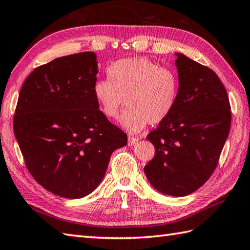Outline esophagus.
<instances>
[{
  "mask_svg": "<svg viewBox=\"0 0 250 250\" xmlns=\"http://www.w3.org/2000/svg\"><path fill=\"white\" fill-rule=\"evenodd\" d=\"M137 141H139V139H135V137L129 136V137H128V145H129V146H133V145L136 144Z\"/></svg>",
  "mask_w": 250,
  "mask_h": 250,
  "instance_id": "esophagus-1",
  "label": "esophagus"
}]
</instances>
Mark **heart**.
Returning <instances> with one entry per match:
<instances>
[{"instance_id":"obj_1","label":"heart","mask_w":250,"mask_h":250,"mask_svg":"<svg viewBox=\"0 0 250 250\" xmlns=\"http://www.w3.org/2000/svg\"><path fill=\"white\" fill-rule=\"evenodd\" d=\"M108 79H98L93 97L107 119H116L125 102L128 105L119 118L122 129L140 133L148 124L159 125L172 114L179 94L177 74L146 58H128L107 67Z\"/></svg>"}]
</instances>
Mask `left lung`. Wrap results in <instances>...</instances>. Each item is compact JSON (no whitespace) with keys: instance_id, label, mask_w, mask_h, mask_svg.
Listing matches in <instances>:
<instances>
[{"instance_id":"1","label":"left lung","mask_w":250,"mask_h":250,"mask_svg":"<svg viewBox=\"0 0 250 250\" xmlns=\"http://www.w3.org/2000/svg\"><path fill=\"white\" fill-rule=\"evenodd\" d=\"M179 94L172 114L147 140L155 157L144 172L159 192L185 196L204 185L216 168L231 125L226 88L210 68L175 52Z\"/></svg>"}]
</instances>
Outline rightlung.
I'll list each match as a JSON object with an SVG mask.
<instances>
[{"label":"right lung","mask_w":250,"mask_h":250,"mask_svg":"<svg viewBox=\"0 0 250 250\" xmlns=\"http://www.w3.org/2000/svg\"><path fill=\"white\" fill-rule=\"evenodd\" d=\"M94 52L36 67L20 90L14 132L25 166L49 192L81 199L98 188L126 134L101 113L92 93Z\"/></svg>","instance_id":"right-lung-1"}]
</instances>
